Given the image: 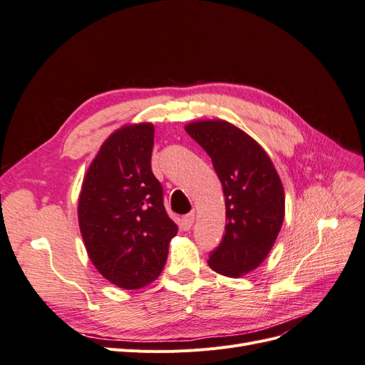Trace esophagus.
Segmentation results:
<instances>
[{"instance_id":"34e87169","label":"esophagus","mask_w":365,"mask_h":365,"mask_svg":"<svg viewBox=\"0 0 365 365\" xmlns=\"http://www.w3.org/2000/svg\"><path fill=\"white\" fill-rule=\"evenodd\" d=\"M193 222H195V213H189V215L182 216V219H181V227H182L185 231H189V230L193 227Z\"/></svg>"}]
</instances>
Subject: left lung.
I'll use <instances>...</instances> for the list:
<instances>
[{
	"label": "left lung",
	"instance_id": "obj_1",
	"mask_svg": "<svg viewBox=\"0 0 365 365\" xmlns=\"http://www.w3.org/2000/svg\"><path fill=\"white\" fill-rule=\"evenodd\" d=\"M185 130L212 158L225 196V235L208 264L227 277H240L267 259L279 236L282 181L267 152L228 121H195Z\"/></svg>",
	"mask_w": 365,
	"mask_h": 365
}]
</instances>
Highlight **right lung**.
I'll return each mask as SVG.
<instances>
[{"label":"right lung","instance_id":"1","mask_svg":"<svg viewBox=\"0 0 365 365\" xmlns=\"http://www.w3.org/2000/svg\"><path fill=\"white\" fill-rule=\"evenodd\" d=\"M153 126H125L98 150L82 184L79 227L94 267L123 289H138L161 274L178 225L163 202L150 169Z\"/></svg>","mask_w":365,"mask_h":365}]
</instances>
